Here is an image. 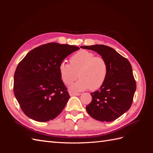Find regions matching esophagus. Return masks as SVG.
<instances>
[{"instance_id": "obj_1", "label": "esophagus", "mask_w": 153, "mask_h": 153, "mask_svg": "<svg viewBox=\"0 0 153 153\" xmlns=\"http://www.w3.org/2000/svg\"><path fill=\"white\" fill-rule=\"evenodd\" d=\"M69 95H70L71 96H80V93H77V92H75L69 91Z\"/></svg>"}]
</instances>
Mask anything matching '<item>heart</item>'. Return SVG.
Masks as SVG:
<instances>
[{"mask_svg": "<svg viewBox=\"0 0 153 153\" xmlns=\"http://www.w3.org/2000/svg\"><path fill=\"white\" fill-rule=\"evenodd\" d=\"M59 70L61 79L66 85L71 84L78 77L80 79L70 87L74 91H91L102 87L108 76V68L105 59L89 51L82 50L74 54L70 64L63 61L59 64Z\"/></svg>", "mask_w": 153, "mask_h": 153, "instance_id": "heart-1", "label": "heart"}]
</instances>
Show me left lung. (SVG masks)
Returning <instances> with one entry per match:
<instances>
[{
    "instance_id": "left-lung-1",
    "label": "left lung",
    "mask_w": 153,
    "mask_h": 153,
    "mask_svg": "<svg viewBox=\"0 0 153 153\" xmlns=\"http://www.w3.org/2000/svg\"><path fill=\"white\" fill-rule=\"evenodd\" d=\"M96 52L105 59L108 76L100 89L91 93L92 101L86 106L91 116L101 122L117 119L131 107L136 91V82L128 60L112 48L103 45L82 46Z\"/></svg>"
}]
</instances>
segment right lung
Instances as JSON below:
<instances>
[{
	"mask_svg": "<svg viewBox=\"0 0 153 153\" xmlns=\"http://www.w3.org/2000/svg\"><path fill=\"white\" fill-rule=\"evenodd\" d=\"M76 46L50 43L32 50L18 64L14 94L27 117L47 122L61 114L70 98L61 80L59 64Z\"/></svg>",
	"mask_w": 153,
	"mask_h": 153,
	"instance_id": "obj_1",
	"label": "right lung"
}]
</instances>
